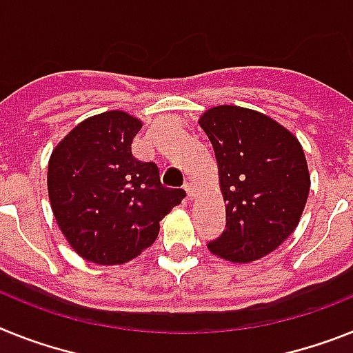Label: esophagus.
Masks as SVG:
<instances>
[{"label": "esophagus", "mask_w": 353, "mask_h": 353, "mask_svg": "<svg viewBox=\"0 0 353 353\" xmlns=\"http://www.w3.org/2000/svg\"><path fill=\"white\" fill-rule=\"evenodd\" d=\"M183 189H185V194H188V198L191 200V198L194 196V189H192L191 183H185V185H183Z\"/></svg>", "instance_id": "34e87169"}]
</instances>
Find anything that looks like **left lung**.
Returning a JSON list of instances; mask_svg holds the SVG:
<instances>
[{
    "label": "left lung",
    "instance_id": "8db88e82",
    "mask_svg": "<svg viewBox=\"0 0 353 353\" xmlns=\"http://www.w3.org/2000/svg\"><path fill=\"white\" fill-rule=\"evenodd\" d=\"M198 125L214 148L227 212L221 237L207 248L230 263H255L302 219L311 189L302 144L273 117L237 105L209 108Z\"/></svg>",
    "mask_w": 353,
    "mask_h": 353
}]
</instances>
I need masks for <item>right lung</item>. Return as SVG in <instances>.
Here are the masks:
<instances>
[{
    "label": "right lung",
    "mask_w": 353,
    "mask_h": 353,
    "mask_svg": "<svg viewBox=\"0 0 353 353\" xmlns=\"http://www.w3.org/2000/svg\"><path fill=\"white\" fill-rule=\"evenodd\" d=\"M141 126L123 110L96 114L51 152V210L69 246L89 263L117 266L143 254L185 196L182 189L162 188L153 162L132 155Z\"/></svg>",
    "instance_id": "add662e5"
}]
</instances>
